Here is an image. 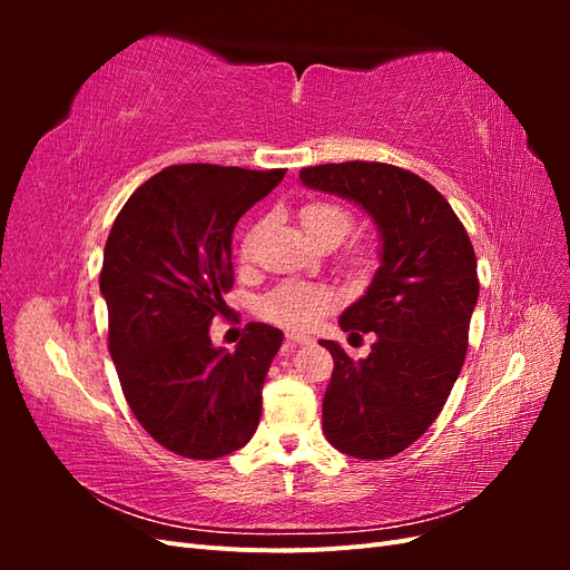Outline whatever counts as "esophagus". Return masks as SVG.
<instances>
[{"mask_svg":"<svg viewBox=\"0 0 570 570\" xmlns=\"http://www.w3.org/2000/svg\"><path fill=\"white\" fill-rule=\"evenodd\" d=\"M306 342H312V337L299 335V333H287V344H289V347H297V344H306Z\"/></svg>","mask_w":570,"mask_h":570,"instance_id":"obj_1","label":"esophagus"}]
</instances>
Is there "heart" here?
Instances as JSON below:
<instances>
[{
    "label": "heart",
    "instance_id": "obj_1",
    "mask_svg": "<svg viewBox=\"0 0 570 570\" xmlns=\"http://www.w3.org/2000/svg\"><path fill=\"white\" fill-rule=\"evenodd\" d=\"M299 218L306 233L316 243L337 237L340 243L354 228V214L347 206L335 199H312L299 209ZM340 304V295L327 285L312 283H285L275 287L268 297H264L258 312L271 323H278L289 331H306L321 316Z\"/></svg>",
    "mask_w": 570,
    "mask_h": 570
}]
</instances>
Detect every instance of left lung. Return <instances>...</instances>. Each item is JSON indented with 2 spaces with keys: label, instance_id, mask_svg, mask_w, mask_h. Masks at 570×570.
<instances>
[{
  "label": "left lung",
  "instance_id": "8db88e82",
  "mask_svg": "<svg viewBox=\"0 0 570 570\" xmlns=\"http://www.w3.org/2000/svg\"><path fill=\"white\" fill-rule=\"evenodd\" d=\"M304 185L358 204L383 237L366 295L340 316L342 331L373 333L366 358L321 340L335 368L323 396V433L356 459L404 452L435 423L461 373L478 302L475 252L438 189L381 161L299 170Z\"/></svg>",
  "mask_w": 570,
  "mask_h": 570
}]
</instances>
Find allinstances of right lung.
Listing matches in <instances>:
<instances>
[{
  "mask_svg": "<svg viewBox=\"0 0 570 570\" xmlns=\"http://www.w3.org/2000/svg\"><path fill=\"white\" fill-rule=\"evenodd\" d=\"M287 168L168 166L116 216L99 273L109 352L135 419L168 452L218 459L245 446L283 333L249 323L235 352L212 321L233 287V230Z\"/></svg>",
  "mask_w": 570,
  "mask_h": 570,
  "instance_id": "obj_1",
  "label": "right lung"
}]
</instances>
